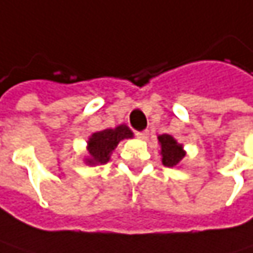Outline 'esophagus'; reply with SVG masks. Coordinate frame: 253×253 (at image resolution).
Masks as SVG:
<instances>
[{
  "label": "esophagus",
  "instance_id": "1",
  "mask_svg": "<svg viewBox=\"0 0 253 253\" xmlns=\"http://www.w3.org/2000/svg\"><path fill=\"white\" fill-rule=\"evenodd\" d=\"M148 130H143V131H136V137L137 139H142V140H145V139H148Z\"/></svg>",
  "mask_w": 253,
  "mask_h": 253
}]
</instances>
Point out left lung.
I'll return each mask as SVG.
<instances>
[{
  "mask_svg": "<svg viewBox=\"0 0 253 253\" xmlns=\"http://www.w3.org/2000/svg\"><path fill=\"white\" fill-rule=\"evenodd\" d=\"M158 140L161 145L162 164L168 168L178 167L185 156V150L182 149V145H179L171 134H161L158 136Z\"/></svg>",
  "mask_w": 253,
  "mask_h": 253,
  "instance_id": "obj_1",
  "label": "left lung"
}]
</instances>
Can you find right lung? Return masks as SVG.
Wrapping results in <instances>:
<instances>
[{
	"mask_svg": "<svg viewBox=\"0 0 253 253\" xmlns=\"http://www.w3.org/2000/svg\"><path fill=\"white\" fill-rule=\"evenodd\" d=\"M133 133L125 125H120L116 128H105L101 131L92 133L88 139V158L85 159V164L88 165H104L110 161V156L113 150L117 148V145L125 140L131 139Z\"/></svg>",
	"mask_w": 253,
	"mask_h": 253,
	"instance_id": "1",
	"label": "right lung"
}]
</instances>
